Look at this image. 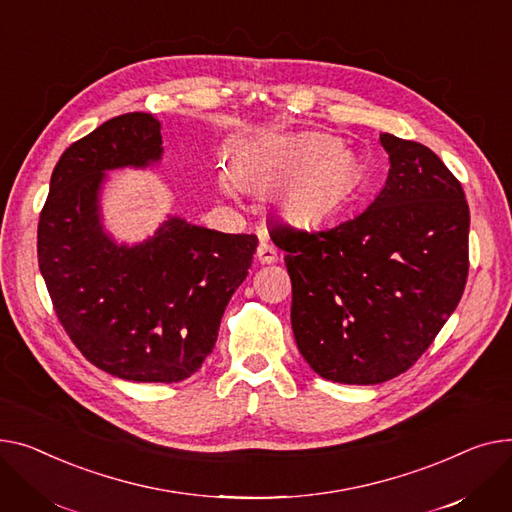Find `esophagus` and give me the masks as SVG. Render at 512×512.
Returning <instances> with one entry per match:
<instances>
[{
    "label": "esophagus",
    "instance_id": "esophagus-1",
    "mask_svg": "<svg viewBox=\"0 0 512 512\" xmlns=\"http://www.w3.org/2000/svg\"><path fill=\"white\" fill-rule=\"evenodd\" d=\"M256 258H258L262 264H273V262H277L279 252H277V248H275L273 244L260 242V246H258V250H256Z\"/></svg>",
    "mask_w": 512,
    "mask_h": 512
}]
</instances>
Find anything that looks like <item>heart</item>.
<instances>
[{"label": "heart", "mask_w": 512, "mask_h": 512, "mask_svg": "<svg viewBox=\"0 0 512 512\" xmlns=\"http://www.w3.org/2000/svg\"><path fill=\"white\" fill-rule=\"evenodd\" d=\"M233 177L248 190L281 184L275 202L295 221H318L347 198L357 177V159L337 138L308 132L293 138H262L239 155ZM229 192V184L221 182Z\"/></svg>", "instance_id": "b5f03b06"}]
</instances>
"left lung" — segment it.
<instances>
[{"label":"left lung","mask_w":512,"mask_h":512,"mask_svg":"<svg viewBox=\"0 0 512 512\" xmlns=\"http://www.w3.org/2000/svg\"><path fill=\"white\" fill-rule=\"evenodd\" d=\"M390 169L357 217L324 231L268 229L285 250L291 328L310 368L380 384L411 368L455 312L469 270V206L424 144L380 134Z\"/></svg>","instance_id":"8db88e82"}]
</instances>
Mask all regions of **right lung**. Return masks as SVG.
I'll list each match as a JSON object with an SVG mask.
<instances>
[{"label": "right lung", "instance_id": "right-lung-1", "mask_svg": "<svg viewBox=\"0 0 512 512\" xmlns=\"http://www.w3.org/2000/svg\"><path fill=\"white\" fill-rule=\"evenodd\" d=\"M161 161L153 113L113 117L74 142L51 173L37 250L55 314L88 362L122 380L171 384L215 349L258 239L167 215L153 235L117 242L103 221L107 171Z\"/></svg>", "mask_w": 512, "mask_h": 512}]
</instances>
